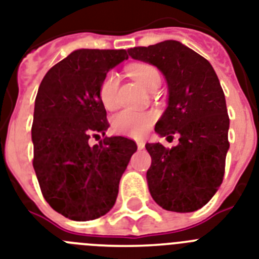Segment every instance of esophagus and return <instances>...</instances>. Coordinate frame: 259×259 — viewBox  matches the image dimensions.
Segmentation results:
<instances>
[{
	"label": "esophagus",
	"mask_w": 259,
	"mask_h": 259,
	"mask_svg": "<svg viewBox=\"0 0 259 259\" xmlns=\"http://www.w3.org/2000/svg\"><path fill=\"white\" fill-rule=\"evenodd\" d=\"M137 146H138V149H143L145 147V142L142 140H137Z\"/></svg>",
	"instance_id": "esophagus-1"
}]
</instances>
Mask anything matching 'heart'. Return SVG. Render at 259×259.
<instances>
[{
  "instance_id": "b5f03b06",
  "label": "heart",
  "mask_w": 259,
  "mask_h": 259,
  "mask_svg": "<svg viewBox=\"0 0 259 259\" xmlns=\"http://www.w3.org/2000/svg\"><path fill=\"white\" fill-rule=\"evenodd\" d=\"M129 75L136 80L140 85L150 91L155 85L160 84L159 71L151 64L146 63H134L127 67ZM118 85L119 77L116 72H108L100 84L99 95L100 100L106 109H114L118 103ZM154 116L150 112H136L132 109H125L116 114L113 118V129L116 133L123 136L140 137L147 130L150 123L153 122Z\"/></svg>"
}]
</instances>
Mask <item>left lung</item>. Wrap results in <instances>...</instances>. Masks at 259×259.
<instances>
[{
  "label": "left lung",
  "instance_id": "8db88e82",
  "mask_svg": "<svg viewBox=\"0 0 259 259\" xmlns=\"http://www.w3.org/2000/svg\"><path fill=\"white\" fill-rule=\"evenodd\" d=\"M129 55L163 73L168 100L155 132L160 137L179 136L171 149L146 143L151 156L146 174L150 193L166 210L200 209L223 183L229 150V117L219 77L207 59L178 40L134 47Z\"/></svg>",
  "mask_w": 259,
  "mask_h": 259
}]
</instances>
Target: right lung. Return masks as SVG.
Masks as SVG:
<instances>
[{"mask_svg": "<svg viewBox=\"0 0 259 259\" xmlns=\"http://www.w3.org/2000/svg\"><path fill=\"white\" fill-rule=\"evenodd\" d=\"M126 50L81 49L43 77L34 108L32 166L43 197L58 213L75 221L95 220L116 203L119 179L137 151L134 141L105 137L91 146V136L109 127L100 84Z\"/></svg>", "mask_w": 259, "mask_h": 259, "instance_id": "obj_1", "label": "right lung"}]
</instances>
